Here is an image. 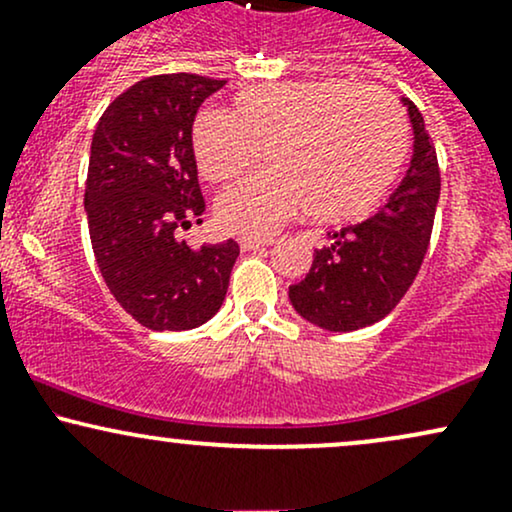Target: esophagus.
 <instances>
[{
	"mask_svg": "<svg viewBox=\"0 0 512 512\" xmlns=\"http://www.w3.org/2000/svg\"><path fill=\"white\" fill-rule=\"evenodd\" d=\"M274 238H257V236H243L240 238V248L243 250H257L262 245H272Z\"/></svg>",
	"mask_w": 512,
	"mask_h": 512,
	"instance_id": "1",
	"label": "esophagus"
}]
</instances>
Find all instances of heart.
Listing matches in <instances>:
<instances>
[{"instance_id": "obj_1", "label": "heart", "mask_w": 512, "mask_h": 512, "mask_svg": "<svg viewBox=\"0 0 512 512\" xmlns=\"http://www.w3.org/2000/svg\"><path fill=\"white\" fill-rule=\"evenodd\" d=\"M260 149L272 166L219 199L223 226L272 233L303 209L322 223L356 221L395 187L409 122L395 96L351 79L248 86L226 115L202 110L192 122V151L209 182L240 178Z\"/></svg>"}]
</instances>
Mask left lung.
Wrapping results in <instances>:
<instances>
[{
    "label": "left lung",
    "instance_id": "8db88e82",
    "mask_svg": "<svg viewBox=\"0 0 512 512\" xmlns=\"http://www.w3.org/2000/svg\"><path fill=\"white\" fill-rule=\"evenodd\" d=\"M414 125L411 166L385 209L330 233L313 252V267L289 286L298 315L330 332H354L383 320L414 284L431 243L440 197V168L419 108L407 101Z\"/></svg>",
    "mask_w": 512,
    "mask_h": 512
}]
</instances>
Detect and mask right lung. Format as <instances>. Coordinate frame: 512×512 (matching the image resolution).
I'll use <instances>...</instances> for the list:
<instances>
[{
	"label": "right lung",
	"instance_id": "add662e5",
	"mask_svg": "<svg viewBox=\"0 0 512 512\" xmlns=\"http://www.w3.org/2000/svg\"><path fill=\"white\" fill-rule=\"evenodd\" d=\"M223 84L185 72L149 76L108 105L93 134V255L115 301L154 332L192 330L219 313L240 252L233 238L202 250L180 240L204 216L192 122Z\"/></svg>",
	"mask_w": 512,
	"mask_h": 512
}]
</instances>
